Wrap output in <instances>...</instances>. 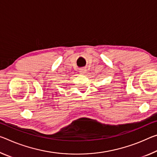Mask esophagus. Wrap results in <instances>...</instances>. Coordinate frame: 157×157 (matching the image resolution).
Wrapping results in <instances>:
<instances>
[{"label":"esophagus","mask_w":157,"mask_h":157,"mask_svg":"<svg viewBox=\"0 0 157 157\" xmlns=\"http://www.w3.org/2000/svg\"><path fill=\"white\" fill-rule=\"evenodd\" d=\"M86 72H87V70H86L85 68H82L79 69V73L81 74H85L86 73Z\"/></svg>","instance_id":"1"}]
</instances>
